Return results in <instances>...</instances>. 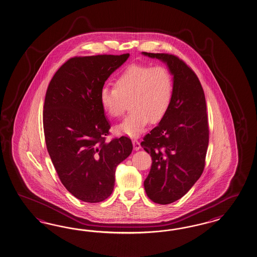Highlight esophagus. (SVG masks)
Returning <instances> with one entry per match:
<instances>
[{"label":"esophagus","instance_id":"obj_1","mask_svg":"<svg viewBox=\"0 0 257 257\" xmlns=\"http://www.w3.org/2000/svg\"><path fill=\"white\" fill-rule=\"evenodd\" d=\"M133 145H134V150L135 151H139V150H140V148H141V145H140V143H139V141H138V140H134L133 141Z\"/></svg>","mask_w":257,"mask_h":257}]
</instances>
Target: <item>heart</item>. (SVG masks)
Returning <instances> with one entry per match:
<instances>
[{"instance_id": "1", "label": "heart", "mask_w": 257, "mask_h": 257, "mask_svg": "<svg viewBox=\"0 0 257 257\" xmlns=\"http://www.w3.org/2000/svg\"><path fill=\"white\" fill-rule=\"evenodd\" d=\"M173 76L163 65L131 64L115 80V87L104 86L99 93L102 108L111 118L120 117L129 103V114L115 130L118 135L138 138L152 121L159 122L172 104Z\"/></svg>"}]
</instances>
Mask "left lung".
I'll use <instances>...</instances> for the list:
<instances>
[{
    "mask_svg": "<svg viewBox=\"0 0 257 257\" xmlns=\"http://www.w3.org/2000/svg\"><path fill=\"white\" fill-rule=\"evenodd\" d=\"M142 54L167 63L173 76L172 104L141 142L153 160L144 181L147 195L167 205L187 194L203 173L209 134L206 99L198 77L179 57Z\"/></svg>",
    "mask_w": 257,
    "mask_h": 257,
    "instance_id": "8db88e82",
    "label": "left lung"
}]
</instances>
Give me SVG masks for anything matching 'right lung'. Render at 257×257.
Returning a JSON list of instances; mask_svg holds the SVG:
<instances>
[{
	"mask_svg": "<svg viewBox=\"0 0 257 257\" xmlns=\"http://www.w3.org/2000/svg\"><path fill=\"white\" fill-rule=\"evenodd\" d=\"M129 56L71 58L47 90L43 111L47 149L63 186L81 201L106 199L114 189L116 167L132 153L127 137L105 140L110 124L99 101L105 80Z\"/></svg>",
	"mask_w": 257,
	"mask_h": 257,
	"instance_id": "right-lung-1",
	"label": "right lung"
}]
</instances>
